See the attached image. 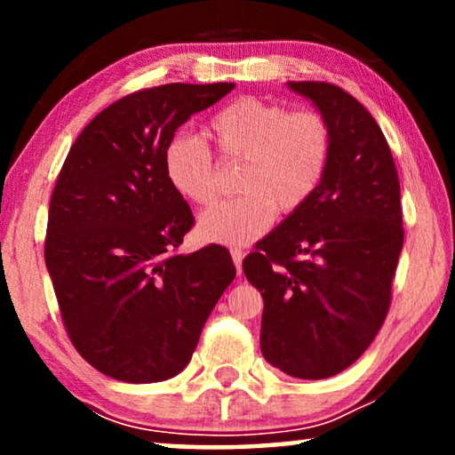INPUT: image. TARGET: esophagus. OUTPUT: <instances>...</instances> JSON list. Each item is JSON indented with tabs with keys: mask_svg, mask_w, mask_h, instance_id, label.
Wrapping results in <instances>:
<instances>
[{
	"mask_svg": "<svg viewBox=\"0 0 455 455\" xmlns=\"http://www.w3.org/2000/svg\"><path fill=\"white\" fill-rule=\"evenodd\" d=\"M229 252H232L235 271H238V275H242V259H244V252H242V248H238V246H234Z\"/></svg>",
	"mask_w": 455,
	"mask_h": 455,
	"instance_id": "obj_1",
	"label": "esophagus"
}]
</instances>
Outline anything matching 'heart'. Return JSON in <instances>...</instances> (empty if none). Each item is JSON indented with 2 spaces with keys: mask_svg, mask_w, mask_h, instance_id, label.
Returning <instances> with one entry per match:
<instances>
[{
  "mask_svg": "<svg viewBox=\"0 0 455 455\" xmlns=\"http://www.w3.org/2000/svg\"><path fill=\"white\" fill-rule=\"evenodd\" d=\"M223 161H242L235 180L240 196L203 213L201 234L223 244H248L275 220L302 209L325 178L333 151V128L319 109H288L283 103L242 97L207 124ZM167 182L195 204L217 198L215 157L196 136H176L165 148Z\"/></svg>",
  "mask_w": 455,
  "mask_h": 455,
  "instance_id": "b5f03b06",
  "label": "heart"
}]
</instances>
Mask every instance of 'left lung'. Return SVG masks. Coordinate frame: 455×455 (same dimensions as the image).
<instances>
[{
    "instance_id": "1",
    "label": "left lung",
    "mask_w": 455,
    "mask_h": 455,
    "mask_svg": "<svg viewBox=\"0 0 455 455\" xmlns=\"http://www.w3.org/2000/svg\"><path fill=\"white\" fill-rule=\"evenodd\" d=\"M327 116L333 151L315 196L242 263L263 296L260 352L296 379H327L363 356L391 304L403 246L394 155L366 108L331 83H290Z\"/></svg>"
}]
</instances>
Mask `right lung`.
Returning <instances> with one entry per match:
<instances>
[{
    "label": "right lung",
    "mask_w": 455,
    "mask_h": 455,
    "mask_svg": "<svg viewBox=\"0 0 455 455\" xmlns=\"http://www.w3.org/2000/svg\"><path fill=\"white\" fill-rule=\"evenodd\" d=\"M232 89L173 83L130 92L86 124L61 165L45 263L72 346L117 381L178 375L235 277L220 244L178 252L195 217L164 167L176 130Z\"/></svg>",
    "instance_id": "right-lung-1"
}]
</instances>
